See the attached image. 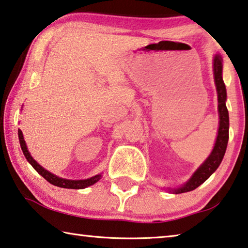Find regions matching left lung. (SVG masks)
<instances>
[{"label": "left lung", "instance_id": "8db88e82", "mask_svg": "<svg viewBox=\"0 0 248 248\" xmlns=\"http://www.w3.org/2000/svg\"><path fill=\"white\" fill-rule=\"evenodd\" d=\"M222 57L219 55H215L214 57V79L216 85V90H217V100H218V113H219V127H218V135L216 138V142L214 149L210 155L209 158L205 160L201 167L195 171V173L192 175V178L184 184L182 187L174 188L172 192L175 194L184 193V192H190L195 190L196 187L201 186L202 183L210 178L213 174L216 169L221 164L222 160L225 155L227 142H229V128H230V118H229V110L226 108V88L224 85L222 78Z\"/></svg>", "mask_w": 248, "mask_h": 248}]
</instances>
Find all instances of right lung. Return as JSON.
I'll return each instance as SVG.
<instances>
[{
	"label": "right lung",
	"mask_w": 248,
	"mask_h": 248,
	"mask_svg": "<svg viewBox=\"0 0 248 248\" xmlns=\"http://www.w3.org/2000/svg\"><path fill=\"white\" fill-rule=\"evenodd\" d=\"M18 139H19V144H21V148H22V151L24 153L26 160L29 161L31 163V166H32L35 170H36L39 174H41L43 178L46 179L48 181L49 183H52L53 186H60V187H64V188H85L89 186H93V184H95L97 181H99L101 179V174H98L93 176V178L87 179V180H66V179H62V178H58V176L54 175L53 173H50L47 170H45L44 168H42L39 164L35 161L32 155H30L29 150H27V147H26V143L24 141V138H23V135H22V131L18 130Z\"/></svg>",
	"instance_id": "right-lung-1"
}]
</instances>
